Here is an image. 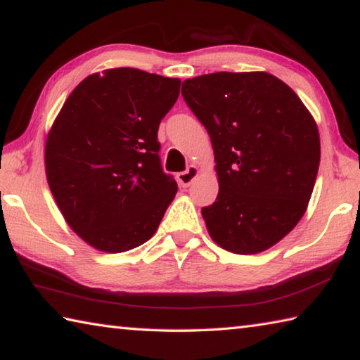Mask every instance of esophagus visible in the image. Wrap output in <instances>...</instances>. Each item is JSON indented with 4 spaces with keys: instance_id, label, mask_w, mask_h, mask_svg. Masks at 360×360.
I'll return each mask as SVG.
<instances>
[{
    "instance_id": "esophagus-1",
    "label": "esophagus",
    "mask_w": 360,
    "mask_h": 360,
    "mask_svg": "<svg viewBox=\"0 0 360 360\" xmlns=\"http://www.w3.org/2000/svg\"><path fill=\"white\" fill-rule=\"evenodd\" d=\"M198 176V168L195 165L188 167L186 172H182L178 174V182L182 187H188L192 184V181Z\"/></svg>"
}]
</instances>
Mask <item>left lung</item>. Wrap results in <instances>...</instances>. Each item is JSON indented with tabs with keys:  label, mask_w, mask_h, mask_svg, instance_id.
Returning a JSON list of instances; mask_svg holds the SVG:
<instances>
[{
	"label": "left lung",
	"mask_w": 360,
	"mask_h": 360,
	"mask_svg": "<svg viewBox=\"0 0 360 360\" xmlns=\"http://www.w3.org/2000/svg\"><path fill=\"white\" fill-rule=\"evenodd\" d=\"M182 96L211 138L219 193L202 208L219 246L257 254L307 211L321 160L313 115L268 72H212L182 82Z\"/></svg>",
	"instance_id": "left-lung-1"
}]
</instances>
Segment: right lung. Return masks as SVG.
<instances>
[{"mask_svg": "<svg viewBox=\"0 0 360 360\" xmlns=\"http://www.w3.org/2000/svg\"><path fill=\"white\" fill-rule=\"evenodd\" d=\"M179 79L136 68L85 77L46 141V174L70 227L105 252L155 233L178 184L162 168L157 131L179 96Z\"/></svg>", "mask_w": 360, "mask_h": 360, "instance_id": "1", "label": "right lung"}]
</instances>
